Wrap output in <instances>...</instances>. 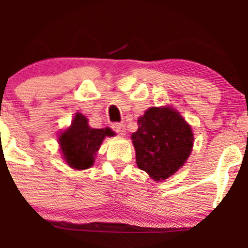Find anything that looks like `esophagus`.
<instances>
[{"mask_svg":"<svg viewBox=\"0 0 248 248\" xmlns=\"http://www.w3.org/2000/svg\"><path fill=\"white\" fill-rule=\"evenodd\" d=\"M112 128L119 134V135H124V134H126V128H124V124H120V122H115V124H113Z\"/></svg>","mask_w":248,"mask_h":248,"instance_id":"obj_1","label":"esophagus"}]
</instances>
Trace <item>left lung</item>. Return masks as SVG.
Masks as SVG:
<instances>
[{"instance_id":"8db88e82","label":"left lung","mask_w":248,"mask_h":248,"mask_svg":"<svg viewBox=\"0 0 248 248\" xmlns=\"http://www.w3.org/2000/svg\"><path fill=\"white\" fill-rule=\"evenodd\" d=\"M138 124V132L132 134L136 164L155 181L167 179L186 163L191 153V128L169 107H150Z\"/></svg>"}]
</instances>
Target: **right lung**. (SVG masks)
<instances>
[{"instance_id":"right-lung-1","label":"right lung","mask_w":248,"mask_h":248,"mask_svg":"<svg viewBox=\"0 0 248 248\" xmlns=\"http://www.w3.org/2000/svg\"><path fill=\"white\" fill-rule=\"evenodd\" d=\"M113 135L114 133L109 128H91L87 119L77 113L71 127L59 135L58 141L66 163L73 169L84 170L93 166L96 152L104 139Z\"/></svg>"}]
</instances>
